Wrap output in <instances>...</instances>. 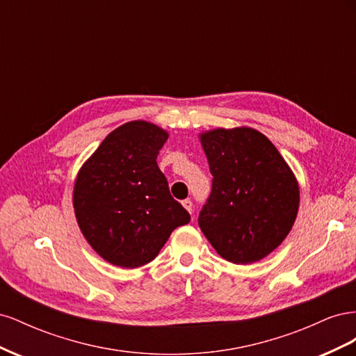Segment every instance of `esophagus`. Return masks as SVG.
I'll return each mask as SVG.
<instances>
[{"mask_svg":"<svg viewBox=\"0 0 356 356\" xmlns=\"http://www.w3.org/2000/svg\"><path fill=\"white\" fill-rule=\"evenodd\" d=\"M182 207H184L190 213L193 212V203H191V200H190V199L182 200Z\"/></svg>","mask_w":356,"mask_h":356,"instance_id":"obj_1","label":"esophagus"}]
</instances>
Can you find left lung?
<instances>
[{
    "mask_svg": "<svg viewBox=\"0 0 356 356\" xmlns=\"http://www.w3.org/2000/svg\"><path fill=\"white\" fill-rule=\"evenodd\" d=\"M213 177L199 227L224 260H263L293 229L298 182L281 153L252 127L212 129L199 135Z\"/></svg>",
    "mask_w": 356,
    "mask_h": 356,
    "instance_id": "obj_1",
    "label": "left lung"
}]
</instances>
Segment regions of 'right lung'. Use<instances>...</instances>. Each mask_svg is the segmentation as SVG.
Listing matches in <instances>:
<instances>
[{"label":"right lung","instance_id":"1","mask_svg":"<svg viewBox=\"0 0 356 356\" xmlns=\"http://www.w3.org/2000/svg\"><path fill=\"white\" fill-rule=\"evenodd\" d=\"M168 136L154 123L127 122L104 139L75 178L79 227L113 266L136 268L153 261L170 233L190 221L156 161Z\"/></svg>","mask_w":356,"mask_h":356}]
</instances>
